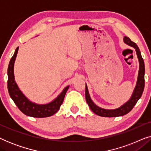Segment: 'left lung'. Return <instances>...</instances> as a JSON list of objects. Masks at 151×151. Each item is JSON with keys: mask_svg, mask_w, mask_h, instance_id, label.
I'll return each mask as SVG.
<instances>
[{"mask_svg": "<svg viewBox=\"0 0 151 151\" xmlns=\"http://www.w3.org/2000/svg\"><path fill=\"white\" fill-rule=\"evenodd\" d=\"M124 42L126 44L129 45V46L135 48L138 60H139V73H138L137 84H136L135 88V89H134V91L133 93V94H132V96L131 98H130V100L128 101L127 102H126L124 104H123L122 106L119 107V108L113 109V110H107V109L100 108V107L96 106V105L93 102V101L90 98L87 86H86V84L85 98L86 102H87L88 106L90 107L91 110L94 113H96V115H100V116L111 117L122 116V115H124L126 114H127L128 113H129L130 111L133 109L134 106L136 104L137 101L139 100V99L141 98L142 93L144 91V84H145V80H144L145 67H144V60L142 57L139 47H137V45H136L135 42L131 41V39L128 38L127 36H124Z\"/></svg>", "mask_w": 151, "mask_h": 151, "instance_id": "1", "label": "left lung"}]
</instances>
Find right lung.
Here are the masks:
<instances>
[{"mask_svg": "<svg viewBox=\"0 0 151 151\" xmlns=\"http://www.w3.org/2000/svg\"><path fill=\"white\" fill-rule=\"evenodd\" d=\"M18 51V47L16 48L8 66L7 88L10 97L18 106V108L20 109V111L24 115L34 117H47L51 116L55 114L60 108L69 86H67V87L64 88L63 92L55 100H53L49 104H37L36 103L31 102L19 89L14 78V66Z\"/></svg>", "mask_w": 151, "mask_h": 151, "instance_id": "add662e5", "label": "right lung"}]
</instances>
